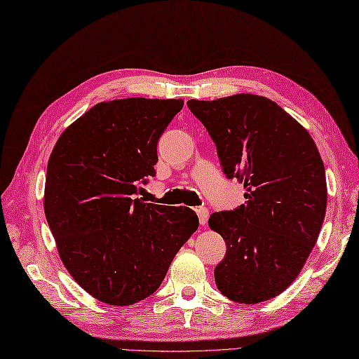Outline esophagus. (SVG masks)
I'll list each match as a JSON object with an SVG mask.
<instances>
[{"instance_id": "obj_1", "label": "esophagus", "mask_w": 359, "mask_h": 359, "mask_svg": "<svg viewBox=\"0 0 359 359\" xmlns=\"http://www.w3.org/2000/svg\"><path fill=\"white\" fill-rule=\"evenodd\" d=\"M195 211H197L200 225H206L208 217H209V211H208V209H206V208H197V209H195Z\"/></svg>"}]
</instances>
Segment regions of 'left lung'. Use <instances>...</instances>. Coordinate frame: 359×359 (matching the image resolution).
Instances as JSON below:
<instances>
[{
  "mask_svg": "<svg viewBox=\"0 0 359 359\" xmlns=\"http://www.w3.org/2000/svg\"><path fill=\"white\" fill-rule=\"evenodd\" d=\"M187 106L217 147L223 173L245 187V205L208 220L226 243L215 285L245 305L273 299L299 276L319 238L327 209L320 153L306 128L266 97L238 93Z\"/></svg>",
  "mask_w": 359,
  "mask_h": 359,
  "instance_id": "8db88e82",
  "label": "left lung"
}]
</instances>
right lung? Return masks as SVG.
Here are the masks:
<instances>
[{"label": "right lung", "instance_id": "right-lung-1", "mask_svg": "<svg viewBox=\"0 0 359 359\" xmlns=\"http://www.w3.org/2000/svg\"><path fill=\"white\" fill-rule=\"evenodd\" d=\"M182 100L101 101L60 134L43 209L65 269L87 294L130 306L156 290L198 217L136 197L154 177L156 145Z\"/></svg>", "mask_w": 359, "mask_h": 359}]
</instances>
